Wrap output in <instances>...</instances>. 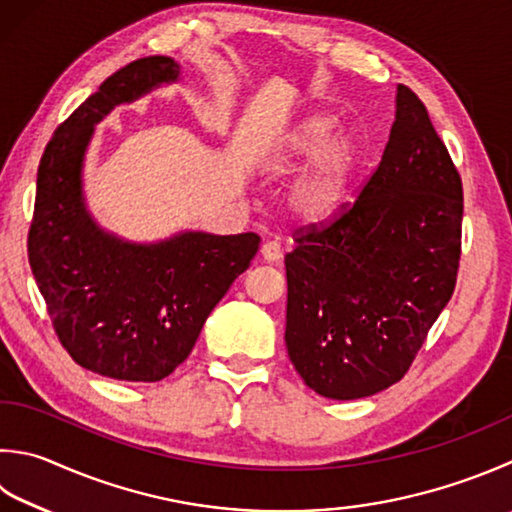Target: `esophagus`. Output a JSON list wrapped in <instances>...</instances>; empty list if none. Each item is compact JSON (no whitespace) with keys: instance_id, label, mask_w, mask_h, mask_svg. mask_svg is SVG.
Returning <instances> with one entry per match:
<instances>
[{"instance_id":"1","label":"esophagus","mask_w":512,"mask_h":512,"mask_svg":"<svg viewBox=\"0 0 512 512\" xmlns=\"http://www.w3.org/2000/svg\"><path fill=\"white\" fill-rule=\"evenodd\" d=\"M260 256H263L265 263H278V260L283 258L281 243H276V240H267V243L260 247Z\"/></svg>"}]
</instances>
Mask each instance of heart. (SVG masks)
<instances>
[{
	"label": "heart",
	"instance_id": "b5f03b06",
	"mask_svg": "<svg viewBox=\"0 0 512 512\" xmlns=\"http://www.w3.org/2000/svg\"><path fill=\"white\" fill-rule=\"evenodd\" d=\"M334 118L312 115L289 136L278 171H296L316 158L292 191V209L307 225H327L341 216L359 162V142L350 133L332 138Z\"/></svg>",
	"mask_w": 512,
	"mask_h": 512
}]
</instances>
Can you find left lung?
<instances>
[{"instance_id": "left-lung-1", "label": "left lung", "mask_w": 512, "mask_h": 512, "mask_svg": "<svg viewBox=\"0 0 512 512\" xmlns=\"http://www.w3.org/2000/svg\"><path fill=\"white\" fill-rule=\"evenodd\" d=\"M464 189L423 102L397 86L379 167L354 205L296 229L285 256L289 361L327 399L390 388L448 305L461 258Z\"/></svg>"}]
</instances>
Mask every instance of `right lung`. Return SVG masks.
<instances>
[{
	"label": "right lung",
	"instance_id": "obj_1",
	"mask_svg": "<svg viewBox=\"0 0 512 512\" xmlns=\"http://www.w3.org/2000/svg\"><path fill=\"white\" fill-rule=\"evenodd\" d=\"M178 77L167 55L122 66L57 127L37 169L28 263L48 316L77 365L118 381L153 383L176 370L260 243L252 231L129 243L104 231L84 205L82 165L95 124Z\"/></svg>",
	"mask_w": 512,
	"mask_h": 512
}]
</instances>
